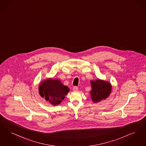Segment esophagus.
I'll return each mask as SVG.
<instances>
[{"label":"esophagus","instance_id":"obj_1","mask_svg":"<svg viewBox=\"0 0 146 146\" xmlns=\"http://www.w3.org/2000/svg\"><path fill=\"white\" fill-rule=\"evenodd\" d=\"M78 90V88L77 86H73V91H77Z\"/></svg>","mask_w":146,"mask_h":146}]
</instances>
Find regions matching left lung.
<instances>
[{"label": "left lung", "mask_w": 146, "mask_h": 146, "mask_svg": "<svg viewBox=\"0 0 146 146\" xmlns=\"http://www.w3.org/2000/svg\"><path fill=\"white\" fill-rule=\"evenodd\" d=\"M92 90L90 92L91 98L94 103H99L106 99L111 93L112 85L110 82L98 79L91 81Z\"/></svg>", "instance_id": "8db88e82"}]
</instances>
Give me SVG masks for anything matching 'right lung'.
<instances>
[{
  "instance_id": "1",
  "label": "right lung",
  "mask_w": 146,
  "mask_h": 146,
  "mask_svg": "<svg viewBox=\"0 0 146 146\" xmlns=\"http://www.w3.org/2000/svg\"><path fill=\"white\" fill-rule=\"evenodd\" d=\"M69 91L70 88L63 85L58 79L48 78L41 82L38 87V92L41 97L44 98L54 106L60 104Z\"/></svg>"
}]
</instances>
